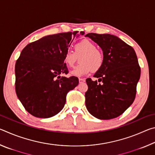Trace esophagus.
Returning a JSON list of instances; mask_svg holds the SVG:
<instances>
[{
    "label": "esophagus",
    "instance_id": "obj_1",
    "mask_svg": "<svg viewBox=\"0 0 155 155\" xmlns=\"http://www.w3.org/2000/svg\"><path fill=\"white\" fill-rule=\"evenodd\" d=\"M78 81H79V83H84L85 81V80L84 79V78H79V79H78Z\"/></svg>",
    "mask_w": 155,
    "mask_h": 155
}]
</instances>
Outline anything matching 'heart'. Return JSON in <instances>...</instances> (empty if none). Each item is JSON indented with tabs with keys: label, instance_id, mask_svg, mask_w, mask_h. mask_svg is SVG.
Segmentation results:
<instances>
[{
	"label": "heart",
	"instance_id": "obj_1",
	"mask_svg": "<svg viewBox=\"0 0 155 155\" xmlns=\"http://www.w3.org/2000/svg\"><path fill=\"white\" fill-rule=\"evenodd\" d=\"M74 52L66 51L64 55V63L72 67L79 57L80 64L75 66L70 74L75 77H82L91 71L96 72L101 69L104 62L103 52L96 48V44L88 40L78 41L74 46Z\"/></svg>",
	"mask_w": 155,
	"mask_h": 155
}]
</instances>
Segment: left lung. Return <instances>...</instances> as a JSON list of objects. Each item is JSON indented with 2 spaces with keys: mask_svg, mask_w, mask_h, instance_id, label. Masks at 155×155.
<instances>
[{
  "mask_svg": "<svg viewBox=\"0 0 155 155\" xmlns=\"http://www.w3.org/2000/svg\"><path fill=\"white\" fill-rule=\"evenodd\" d=\"M101 47L104 62L94 77L86 80L87 111L96 118L110 120L122 114L134 101L141 69L132 47L111 34L85 35Z\"/></svg>",
  "mask_w": 155,
  "mask_h": 155,
  "instance_id": "8db88e82",
  "label": "left lung"
}]
</instances>
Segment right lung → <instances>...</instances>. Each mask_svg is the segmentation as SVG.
<instances>
[{"instance_id":"1","label":"right lung","mask_w":155,"mask_h":155,"mask_svg":"<svg viewBox=\"0 0 155 155\" xmlns=\"http://www.w3.org/2000/svg\"><path fill=\"white\" fill-rule=\"evenodd\" d=\"M44 36L28 44L15 63V92L25 109L32 115L48 118L61 111L68 91L78 85L68 73L64 55L75 38L83 31Z\"/></svg>"}]
</instances>
